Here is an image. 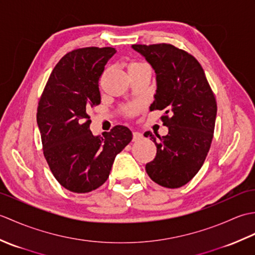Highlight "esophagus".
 Masks as SVG:
<instances>
[{
	"instance_id": "esophagus-1",
	"label": "esophagus",
	"mask_w": 255,
	"mask_h": 255,
	"mask_svg": "<svg viewBox=\"0 0 255 255\" xmlns=\"http://www.w3.org/2000/svg\"><path fill=\"white\" fill-rule=\"evenodd\" d=\"M141 138H142V133H140L138 131L132 132V140H133V141H138V140H140Z\"/></svg>"
}]
</instances>
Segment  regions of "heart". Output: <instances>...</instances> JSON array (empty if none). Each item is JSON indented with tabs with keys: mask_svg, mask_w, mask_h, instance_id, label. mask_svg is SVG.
<instances>
[{
	"mask_svg": "<svg viewBox=\"0 0 255 255\" xmlns=\"http://www.w3.org/2000/svg\"><path fill=\"white\" fill-rule=\"evenodd\" d=\"M143 66H145V63H143L141 61L132 60L128 63V72L131 73L132 71H134V70H137ZM122 110H123L124 115L126 117H133L138 112L137 106H134V105H126V106H124Z\"/></svg>",
	"mask_w": 255,
	"mask_h": 255,
	"instance_id": "heart-1",
	"label": "heart"
}]
</instances>
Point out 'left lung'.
<instances>
[{
	"instance_id": "obj_1",
	"label": "left lung",
	"mask_w": 255,
	"mask_h": 255,
	"mask_svg": "<svg viewBox=\"0 0 255 255\" xmlns=\"http://www.w3.org/2000/svg\"><path fill=\"white\" fill-rule=\"evenodd\" d=\"M152 66L156 93L150 111H163L166 136L144 132L156 145L145 164L151 180L167 188L185 185L197 174L213 140L217 102L204 70L191 53L171 44L132 45Z\"/></svg>"
}]
</instances>
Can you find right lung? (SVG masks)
Returning a JSON list of instances; mask_svg holds the SVG:
<instances>
[{
    "label": "right lung",
    "instance_id": "obj_1",
    "mask_svg": "<svg viewBox=\"0 0 255 255\" xmlns=\"http://www.w3.org/2000/svg\"><path fill=\"white\" fill-rule=\"evenodd\" d=\"M115 52L112 47L68 52L53 68L38 102L45 159L56 180L70 192L84 194L103 185L115 156L132 139L122 125L103 137L90 130L89 111L101 103L99 81Z\"/></svg>",
    "mask_w": 255,
    "mask_h": 255
}]
</instances>
